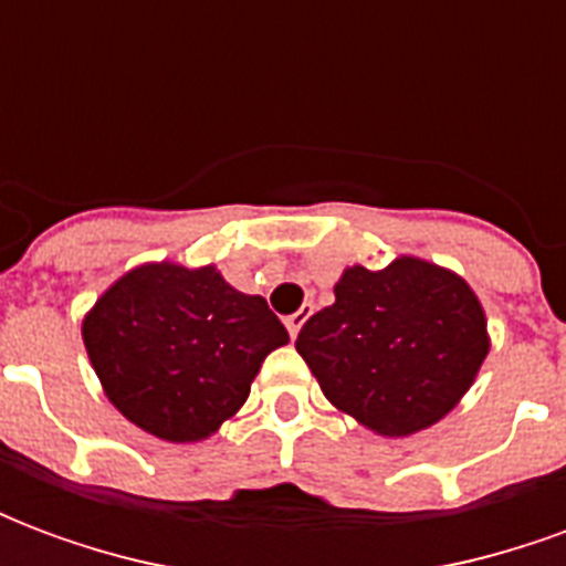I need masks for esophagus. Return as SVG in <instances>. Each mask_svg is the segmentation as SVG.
<instances>
[{
	"instance_id": "esophagus-1",
	"label": "esophagus",
	"mask_w": 566,
	"mask_h": 566,
	"mask_svg": "<svg viewBox=\"0 0 566 566\" xmlns=\"http://www.w3.org/2000/svg\"><path fill=\"white\" fill-rule=\"evenodd\" d=\"M308 318L306 308H300V312H294V315H287L284 318V324H287V333H291V339H296V333H300V327H303V321Z\"/></svg>"
}]
</instances>
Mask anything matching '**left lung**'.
Instances as JSON below:
<instances>
[{
    "label": "left lung",
    "mask_w": 566,
    "mask_h": 566,
    "mask_svg": "<svg viewBox=\"0 0 566 566\" xmlns=\"http://www.w3.org/2000/svg\"><path fill=\"white\" fill-rule=\"evenodd\" d=\"M296 352L336 409L381 437H409L454 409L488 355L485 312L470 284L418 258L352 266Z\"/></svg>",
    "instance_id": "left-lung-1"
}]
</instances>
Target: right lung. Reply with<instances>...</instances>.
Instances as JSON below:
<instances>
[{"mask_svg":"<svg viewBox=\"0 0 566 566\" xmlns=\"http://www.w3.org/2000/svg\"><path fill=\"white\" fill-rule=\"evenodd\" d=\"M81 333L108 400L169 442L211 437L248 400L263 357L287 343L263 296L239 294L214 266L178 263L117 279Z\"/></svg>","mask_w":566,"mask_h":566,"instance_id":"1","label":"right lung"}]
</instances>
